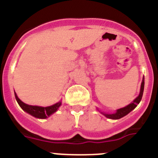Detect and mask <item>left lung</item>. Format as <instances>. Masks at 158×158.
I'll return each mask as SVG.
<instances>
[{"label": "left lung", "instance_id": "left-lung-1", "mask_svg": "<svg viewBox=\"0 0 158 158\" xmlns=\"http://www.w3.org/2000/svg\"><path fill=\"white\" fill-rule=\"evenodd\" d=\"M144 85H145V81H144V77H143V78H142V85H141L140 93H139V96L134 100L133 102H131V104H128V105L126 106V107H122V108L118 109L116 111V112L114 113V114H106V113L101 112L102 114H103L104 116L107 117V118H111V119H118V118H121L122 117L127 115L128 113H130L132 110L135 109V107H137V105L140 103L141 100H142V95H143V91H144ZM97 110H98V108H97Z\"/></svg>", "mask_w": 158, "mask_h": 158}]
</instances>
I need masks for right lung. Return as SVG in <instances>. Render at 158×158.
<instances>
[{
    "label": "right lung",
    "instance_id": "add662e5",
    "mask_svg": "<svg viewBox=\"0 0 158 158\" xmlns=\"http://www.w3.org/2000/svg\"><path fill=\"white\" fill-rule=\"evenodd\" d=\"M15 97H16V100L18 104H19V105L20 106V107H21L23 111H26L28 114H30V115H31L32 116L39 118H47V117L52 115L53 113L57 111V110L58 109V107L62 104V102L59 101L58 103L54 104V105L49 106V107H40V106H32L28 105V104H25L23 101H21V100L18 98V96L16 93H15Z\"/></svg>",
    "mask_w": 158,
    "mask_h": 158
}]
</instances>
